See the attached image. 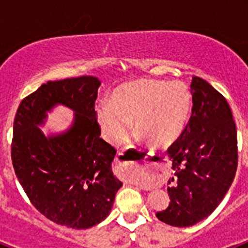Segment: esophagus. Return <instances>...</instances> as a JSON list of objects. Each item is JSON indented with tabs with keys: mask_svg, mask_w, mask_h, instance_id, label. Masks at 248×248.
I'll list each match as a JSON object with an SVG mask.
<instances>
[{
	"mask_svg": "<svg viewBox=\"0 0 248 248\" xmlns=\"http://www.w3.org/2000/svg\"><path fill=\"white\" fill-rule=\"evenodd\" d=\"M117 164L120 166H125V169H134L137 166V163L133 161V157L124 153H119L117 155Z\"/></svg>",
	"mask_w": 248,
	"mask_h": 248,
	"instance_id": "1",
	"label": "esophagus"
}]
</instances>
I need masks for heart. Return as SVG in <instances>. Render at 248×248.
I'll return each mask as SVG.
<instances>
[{
    "label": "heart",
    "mask_w": 248,
    "mask_h": 248,
    "mask_svg": "<svg viewBox=\"0 0 248 248\" xmlns=\"http://www.w3.org/2000/svg\"><path fill=\"white\" fill-rule=\"evenodd\" d=\"M192 97L180 82L134 79L114 89L109 104L97 108V120L110 144L122 143L133 120L135 130L156 148L180 139L190 120Z\"/></svg>",
    "instance_id": "heart-1"
}]
</instances>
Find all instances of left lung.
<instances>
[{
  "mask_svg": "<svg viewBox=\"0 0 248 248\" xmlns=\"http://www.w3.org/2000/svg\"><path fill=\"white\" fill-rule=\"evenodd\" d=\"M192 113L185 131L169 149L174 176L169 206L156 212L176 227L194 226L215 211L237 170V131L226 99L210 83L192 77Z\"/></svg>",
  "mask_w": 248,
  "mask_h": 248,
  "instance_id": "obj_1",
  "label": "left lung"
}]
</instances>
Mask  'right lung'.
<instances>
[{
  "label": "right lung",
  "mask_w": 248,
  "mask_h": 248,
  "mask_svg": "<svg viewBox=\"0 0 248 248\" xmlns=\"http://www.w3.org/2000/svg\"><path fill=\"white\" fill-rule=\"evenodd\" d=\"M99 85L91 76L47 82L22 100L13 123L12 164L28 199L50 221L76 230L108 217L123 186L111 170L117 151L99 138ZM57 105L75 111L72 124L45 135L39 126Z\"/></svg>",
  "instance_id": "1"
}]
</instances>
